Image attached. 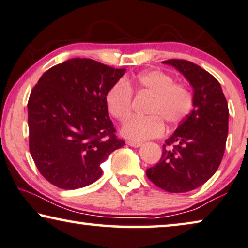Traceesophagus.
Masks as SVG:
<instances>
[{
	"label": "esophagus",
	"instance_id": "34e87169",
	"mask_svg": "<svg viewBox=\"0 0 248 248\" xmlns=\"http://www.w3.org/2000/svg\"><path fill=\"white\" fill-rule=\"evenodd\" d=\"M127 145L134 147V148H138V147H140V146L142 145V142H140V141H134V140H128Z\"/></svg>",
	"mask_w": 248,
	"mask_h": 248
}]
</instances>
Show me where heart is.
<instances>
[{"instance_id":"1","label":"heart","mask_w":248,"mask_h":248,"mask_svg":"<svg viewBox=\"0 0 248 248\" xmlns=\"http://www.w3.org/2000/svg\"><path fill=\"white\" fill-rule=\"evenodd\" d=\"M132 90L151 95L146 109L149 116L132 117L121 128V134L135 141L161 136L165 131L164 121L170 125L180 124L194 106L193 93L185 84L175 83L168 73L149 70L124 81H118L109 89L106 94V106L113 118L124 121L129 117Z\"/></svg>"}]
</instances>
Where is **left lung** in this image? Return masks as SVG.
Listing matches in <instances>:
<instances>
[{"label": "left lung", "mask_w": 248, "mask_h": 248, "mask_svg": "<svg viewBox=\"0 0 248 248\" xmlns=\"http://www.w3.org/2000/svg\"><path fill=\"white\" fill-rule=\"evenodd\" d=\"M171 65L193 88L194 109L165 141L159 162L147 169V177L169 193H186L205 184L218 169L228 135V105L218 81L190 61Z\"/></svg>", "instance_id": "left-lung-1"}]
</instances>
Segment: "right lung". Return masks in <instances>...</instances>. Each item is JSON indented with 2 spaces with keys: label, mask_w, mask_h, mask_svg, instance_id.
Returning a JSON list of instances; mask_svg holds the SVG:
<instances>
[{
  "label": "right lung",
  "mask_w": 248,
  "mask_h": 248,
  "mask_svg": "<svg viewBox=\"0 0 248 248\" xmlns=\"http://www.w3.org/2000/svg\"><path fill=\"white\" fill-rule=\"evenodd\" d=\"M91 59H70L43 73L28 102L29 147L47 182L77 189L98 180L109 155L124 146L114 135L106 94L124 75Z\"/></svg>",
  "instance_id": "right-lung-1"
}]
</instances>
